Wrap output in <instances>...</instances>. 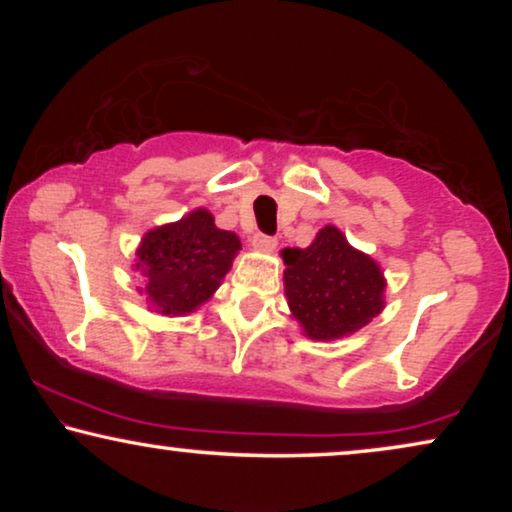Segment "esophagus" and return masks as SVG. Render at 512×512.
Returning <instances> with one entry per match:
<instances>
[{
    "label": "esophagus",
    "mask_w": 512,
    "mask_h": 512,
    "mask_svg": "<svg viewBox=\"0 0 512 512\" xmlns=\"http://www.w3.org/2000/svg\"><path fill=\"white\" fill-rule=\"evenodd\" d=\"M251 247L258 249V251H275L277 247V240L270 235H263V233H256L251 237Z\"/></svg>",
    "instance_id": "esophagus-1"
}]
</instances>
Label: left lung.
Listing matches in <instances>:
<instances>
[{
	"label": "left lung",
	"instance_id": "left-lung-1",
	"mask_svg": "<svg viewBox=\"0 0 512 512\" xmlns=\"http://www.w3.org/2000/svg\"><path fill=\"white\" fill-rule=\"evenodd\" d=\"M284 291L291 314L312 340H338L384 310V275L335 226L307 249H284Z\"/></svg>",
	"mask_w": 512,
	"mask_h": 512
}]
</instances>
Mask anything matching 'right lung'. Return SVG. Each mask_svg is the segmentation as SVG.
Segmentation results:
<instances>
[{"label": "right lung", "mask_w": 512, "mask_h": 512, "mask_svg": "<svg viewBox=\"0 0 512 512\" xmlns=\"http://www.w3.org/2000/svg\"><path fill=\"white\" fill-rule=\"evenodd\" d=\"M240 249V237L216 228L207 209H195L142 237L135 270L144 275L146 300L160 314L179 317L212 298Z\"/></svg>", "instance_id": "1"}]
</instances>
